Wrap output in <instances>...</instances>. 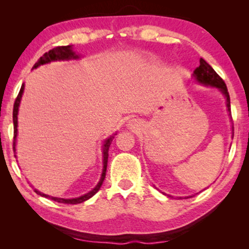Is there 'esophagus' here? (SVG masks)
<instances>
[{
	"instance_id": "1",
	"label": "esophagus",
	"mask_w": 249,
	"mask_h": 249,
	"mask_svg": "<svg viewBox=\"0 0 249 249\" xmlns=\"http://www.w3.org/2000/svg\"><path fill=\"white\" fill-rule=\"evenodd\" d=\"M127 127L129 128V129H136L138 127V122L136 121V120H130L127 124Z\"/></svg>"
}]
</instances>
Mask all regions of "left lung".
<instances>
[{
  "mask_svg": "<svg viewBox=\"0 0 249 249\" xmlns=\"http://www.w3.org/2000/svg\"><path fill=\"white\" fill-rule=\"evenodd\" d=\"M193 77L194 79L200 85H204V86H211V87L216 88V89H219L221 93H222L224 98H226L228 112H229V114L231 113L230 96H229V93H228V88L226 86V84H224L222 78H221L219 74L214 71L213 68L211 67L205 60L204 59L199 60V67L196 68L195 71H194ZM180 198H181V197H180ZM187 198H188V197H187Z\"/></svg>",
  "mask_w": 249,
  "mask_h": 249,
  "instance_id": "1",
  "label": "left lung"
}]
</instances>
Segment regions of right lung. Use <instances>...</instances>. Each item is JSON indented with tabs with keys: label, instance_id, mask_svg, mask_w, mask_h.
I'll list each match as a JSON object with an SVG mask.
<instances>
[{
	"label": "right lung",
	"instance_id": "1",
	"mask_svg": "<svg viewBox=\"0 0 249 249\" xmlns=\"http://www.w3.org/2000/svg\"><path fill=\"white\" fill-rule=\"evenodd\" d=\"M79 55L76 54V52L72 50V45H68V46H57L54 47V49L50 50L49 52H46L43 56L39 57V60L35 63V66L33 67V69H36L39 66H43V64L53 62V61H69V60H77L79 59ZM23 89H25V84H22L21 88H20V91L18 94V96L16 98L15 105H13V149L16 152V146H17V136H18V111H19V107H20V102H21V97L23 94ZM117 135V134H114ZM114 135L111 136V137L107 138L104 141L103 144V170H102V175H101V179L100 181L95 188H93L90 192H88L87 194H85L83 196L76 197V198H60V197H53L50 195H46V194H43L38 192V190L35 189V192L40 195L42 197H46V198H51L54 202L57 203H63V204H79L83 203L85 200L89 199L90 197H93L95 194H96L98 190H100L102 183H103L104 179H105V175H107V158H108V148H110V145L112 141H113ZM16 156V155H15Z\"/></svg>",
	"mask_w": 249,
	"mask_h": 249
}]
</instances>
